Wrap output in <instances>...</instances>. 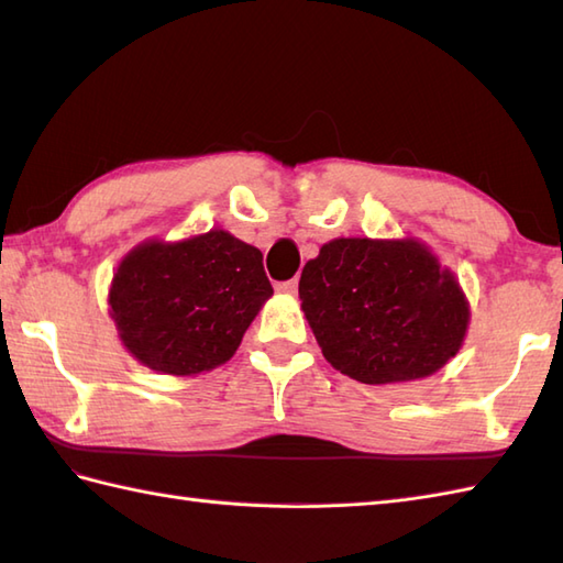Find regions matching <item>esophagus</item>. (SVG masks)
Returning <instances> with one entry per match:
<instances>
[{"instance_id": "1", "label": "esophagus", "mask_w": 563, "mask_h": 563, "mask_svg": "<svg viewBox=\"0 0 563 563\" xmlns=\"http://www.w3.org/2000/svg\"><path fill=\"white\" fill-rule=\"evenodd\" d=\"M297 285H300V280L292 278V280H285V283L275 285V290L283 292V295H295V292H297Z\"/></svg>"}]
</instances>
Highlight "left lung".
<instances>
[{
	"instance_id": "8db88e82",
	"label": "left lung",
	"mask_w": 563,
	"mask_h": 563,
	"mask_svg": "<svg viewBox=\"0 0 563 563\" xmlns=\"http://www.w3.org/2000/svg\"><path fill=\"white\" fill-rule=\"evenodd\" d=\"M302 312L327 361L363 385L423 379L462 349L470 302L413 236H339L307 261Z\"/></svg>"
}]
</instances>
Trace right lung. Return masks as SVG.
<instances>
[{"label": "right lung", "instance_id": "1", "mask_svg": "<svg viewBox=\"0 0 563 563\" xmlns=\"http://www.w3.org/2000/svg\"><path fill=\"white\" fill-rule=\"evenodd\" d=\"M271 295L261 251L210 230L130 249L113 273L109 314L137 363L190 377L230 361Z\"/></svg>", "mask_w": 563, "mask_h": 563}]
</instances>
